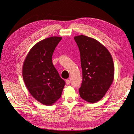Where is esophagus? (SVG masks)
Returning a JSON list of instances; mask_svg holds the SVG:
<instances>
[{"label":"esophagus","mask_w":134,"mask_h":134,"mask_svg":"<svg viewBox=\"0 0 134 134\" xmlns=\"http://www.w3.org/2000/svg\"><path fill=\"white\" fill-rule=\"evenodd\" d=\"M66 83L67 84H69V83H70V80H69V79H66Z\"/></svg>","instance_id":"obj_1"}]
</instances>
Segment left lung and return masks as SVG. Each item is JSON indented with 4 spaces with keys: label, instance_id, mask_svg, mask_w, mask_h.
Instances as JSON below:
<instances>
[{
    "label": "left lung",
    "instance_id": "left-lung-1",
    "mask_svg": "<svg viewBox=\"0 0 134 134\" xmlns=\"http://www.w3.org/2000/svg\"><path fill=\"white\" fill-rule=\"evenodd\" d=\"M74 39L80 51L83 73L80 96L88 102H96L106 94L113 81L112 57L105 46L94 38L80 35Z\"/></svg>",
    "mask_w": 134,
    "mask_h": 134
}]
</instances>
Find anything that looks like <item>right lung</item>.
Returning a JSON list of instances; mask_svg holds the SVG:
<instances>
[{"label":"right lung","instance_id":"right-lung-1","mask_svg":"<svg viewBox=\"0 0 134 134\" xmlns=\"http://www.w3.org/2000/svg\"><path fill=\"white\" fill-rule=\"evenodd\" d=\"M61 39L51 37L39 42L29 51L23 64L22 76L27 89L35 99L46 106L59 99L65 85L52 62Z\"/></svg>","mask_w":134,"mask_h":134}]
</instances>
